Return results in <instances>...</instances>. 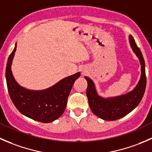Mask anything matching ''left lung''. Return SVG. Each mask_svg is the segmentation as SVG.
I'll list each match as a JSON object with an SVG mask.
<instances>
[{"label": "left lung", "mask_w": 152, "mask_h": 152, "mask_svg": "<svg viewBox=\"0 0 152 152\" xmlns=\"http://www.w3.org/2000/svg\"><path fill=\"white\" fill-rule=\"evenodd\" d=\"M129 42L133 51L139 58L141 65V76L135 88L130 93L118 97L103 99L98 96L94 83L88 77H85L87 82L86 94L89 106L92 112L100 118L107 121H115L126 115L132 111L142 100L146 85V76L145 62L140 48L137 46L132 36H129Z\"/></svg>", "instance_id": "obj_1"}]
</instances>
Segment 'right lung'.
Instances as JSON below:
<instances>
[{"label": "right lung", "instance_id": "obj_1", "mask_svg": "<svg viewBox=\"0 0 152 152\" xmlns=\"http://www.w3.org/2000/svg\"><path fill=\"white\" fill-rule=\"evenodd\" d=\"M17 45L9 56L6 68V79L9 94L16 108L22 114L33 120L50 123L59 118L66 108L67 98L76 79V73L65 78L47 90L32 91L20 87L15 80L11 65Z\"/></svg>", "mask_w": 152, "mask_h": 152}]
</instances>
